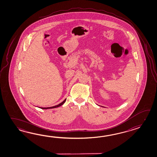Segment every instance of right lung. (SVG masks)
<instances>
[{"label": "right lung", "instance_id": "right-lung-1", "mask_svg": "<svg viewBox=\"0 0 157 157\" xmlns=\"http://www.w3.org/2000/svg\"><path fill=\"white\" fill-rule=\"evenodd\" d=\"M66 100V99L65 100H64L63 101H62L61 103L59 104L58 105H55V106H53V107H47V108H41V109H52V108H57V107H60V106H61L62 105H63V104L65 103Z\"/></svg>", "mask_w": 157, "mask_h": 157}]
</instances>
